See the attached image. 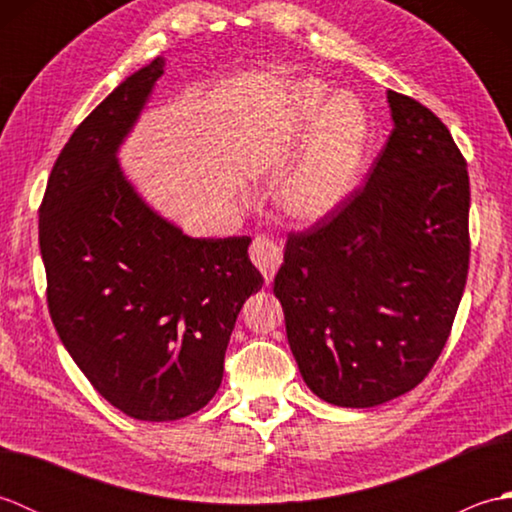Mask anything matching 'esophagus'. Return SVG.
Masks as SVG:
<instances>
[{
  "label": "esophagus",
  "instance_id": "1",
  "mask_svg": "<svg viewBox=\"0 0 512 512\" xmlns=\"http://www.w3.org/2000/svg\"><path fill=\"white\" fill-rule=\"evenodd\" d=\"M250 259L259 268V273L264 275L266 284L273 281L275 273L279 270L281 262H284V248L273 237L268 235H257L250 244Z\"/></svg>",
  "mask_w": 512,
  "mask_h": 512
}]
</instances>
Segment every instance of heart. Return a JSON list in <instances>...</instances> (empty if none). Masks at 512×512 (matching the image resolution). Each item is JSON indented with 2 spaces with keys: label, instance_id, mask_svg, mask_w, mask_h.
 I'll use <instances>...</instances> for the list:
<instances>
[{
  "label": "heart",
  "instance_id": "obj_1",
  "mask_svg": "<svg viewBox=\"0 0 512 512\" xmlns=\"http://www.w3.org/2000/svg\"><path fill=\"white\" fill-rule=\"evenodd\" d=\"M319 81L297 85L299 136L314 131L306 154L279 187V204L301 224L321 222L336 213L358 187L367 145V118L352 96H336Z\"/></svg>",
  "mask_w": 512,
  "mask_h": 512
}]
</instances>
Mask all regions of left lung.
<instances>
[{
	"label": "left lung",
	"instance_id": "1",
	"mask_svg": "<svg viewBox=\"0 0 512 512\" xmlns=\"http://www.w3.org/2000/svg\"><path fill=\"white\" fill-rule=\"evenodd\" d=\"M387 145L339 211L290 233L275 297L306 385L365 409L436 365L469 273V171L447 125L387 92Z\"/></svg>",
	"mask_w": 512,
	"mask_h": 512
}]
</instances>
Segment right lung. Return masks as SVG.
Masks as SVG:
<instances>
[{
  "instance_id": "right-lung-1",
  "label": "right lung",
  "mask_w": 512,
  "mask_h": 512,
  "mask_svg": "<svg viewBox=\"0 0 512 512\" xmlns=\"http://www.w3.org/2000/svg\"><path fill=\"white\" fill-rule=\"evenodd\" d=\"M162 72L158 57L127 76L74 129L39 209L61 343L110 405L147 422L191 416L215 396L237 314L264 284L250 237L184 235L118 165Z\"/></svg>"
}]
</instances>
